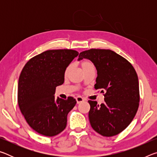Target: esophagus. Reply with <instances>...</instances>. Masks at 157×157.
<instances>
[{
    "instance_id": "34e87169",
    "label": "esophagus",
    "mask_w": 157,
    "mask_h": 157,
    "mask_svg": "<svg viewBox=\"0 0 157 157\" xmlns=\"http://www.w3.org/2000/svg\"><path fill=\"white\" fill-rule=\"evenodd\" d=\"M84 100V98H82L81 96H78L76 98V101H77V103H78V104H79V103L82 102Z\"/></svg>"
}]
</instances>
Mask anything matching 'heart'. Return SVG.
<instances>
[{
  "mask_svg": "<svg viewBox=\"0 0 157 157\" xmlns=\"http://www.w3.org/2000/svg\"><path fill=\"white\" fill-rule=\"evenodd\" d=\"M82 68L83 69V71H86L87 69L91 68H94V66L93 64L91 62H90L89 60H84L82 62ZM71 70V65L68 66L66 67V70L64 71V76L67 77L69 73H70V71Z\"/></svg>",
  "mask_w": 157,
  "mask_h": 157,
  "instance_id": "1",
  "label": "heart"
}]
</instances>
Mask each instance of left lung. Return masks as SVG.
<instances>
[{
  "label": "left lung",
  "instance_id": "8db88e82",
  "mask_svg": "<svg viewBox=\"0 0 157 157\" xmlns=\"http://www.w3.org/2000/svg\"><path fill=\"white\" fill-rule=\"evenodd\" d=\"M96 68L95 89L104 94L105 103L89 100V118L92 128L103 136L120 134L131 123L139 106V79L126 59L111 50L92 48L79 53Z\"/></svg>",
  "mask_w": 157,
  "mask_h": 157
}]
</instances>
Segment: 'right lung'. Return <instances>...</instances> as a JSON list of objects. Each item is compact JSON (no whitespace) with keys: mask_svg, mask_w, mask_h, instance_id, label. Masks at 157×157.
Masks as SVG:
<instances>
[{"mask_svg":"<svg viewBox=\"0 0 157 157\" xmlns=\"http://www.w3.org/2000/svg\"><path fill=\"white\" fill-rule=\"evenodd\" d=\"M78 51L49 50L28 61L18 79V104L32 129L46 136H54L66 128L67 115L76 100L55 98V89L64 82V71Z\"/></svg>","mask_w":157,"mask_h":157,"instance_id":"obj_1","label":"right lung"}]
</instances>
